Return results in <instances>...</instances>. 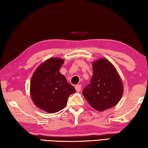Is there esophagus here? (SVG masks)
I'll list each match as a JSON object with an SVG mask.
<instances>
[{
  "mask_svg": "<svg viewBox=\"0 0 148 148\" xmlns=\"http://www.w3.org/2000/svg\"><path fill=\"white\" fill-rule=\"evenodd\" d=\"M75 89H76L77 92L80 91H81V89H82V85L81 84L76 85V86H75Z\"/></svg>",
  "mask_w": 148,
  "mask_h": 148,
  "instance_id": "1",
  "label": "esophagus"
}]
</instances>
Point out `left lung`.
<instances>
[{
    "instance_id": "obj_1",
    "label": "left lung",
    "mask_w": 148,
    "mask_h": 148,
    "mask_svg": "<svg viewBox=\"0 0 148 148\" xmlns=\"http://www.w3.org/2000/svg\"><path fill=\"white\" fill-rule=\"evenodd\" d=\"M93 75L83 95L92 108L99 112L118 103L123 93V85L116 69L106 59L92 62Z\"/></svg>"
}]
</instances>
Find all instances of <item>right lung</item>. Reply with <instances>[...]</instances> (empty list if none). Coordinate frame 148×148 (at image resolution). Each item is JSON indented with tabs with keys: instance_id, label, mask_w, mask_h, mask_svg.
Returning a JSON list of instances; mask_svg holds the SVG:
<instances>
[{
	"instance_id": "1",
	"label": "right lung",
	"mask_w": 148,
	"mask_h": 148,
	"mask_svg": "<svg viewBox=\"0 0 148 148\" xmlns=\"http://www.w3.org/2000/svg\"><path fill=\"white\" fill-rule=\"evenodd\" d=\"M64 59L53 57L40 64L32 74L30 94L34 104L48 113H56L66 106L67 100L76 92L59 70Z\"/></svg>"
}]
</instances>
